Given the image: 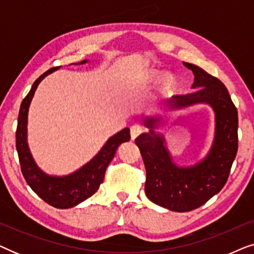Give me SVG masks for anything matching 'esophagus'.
Here are the masks:
<instances>
[{
	"label": "esophagus",
	"instance_id": "1",
	"mask_svg": "<svg viewBox=\"0 0 254 254\" xmlns=\"http://www.w3.org/2000/svg\"><path fill=\"white\" fill-rule=\"evenodd\" d=\"M142 131H143V128H142L140 125H134V126L130 127V137L131 140H135L138 135H140Z\"/></svg>",
	"mask_w": 254,
	"mask_h": 254
}]
</instances>
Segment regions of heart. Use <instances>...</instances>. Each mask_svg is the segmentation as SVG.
<instances>
[{
    "instance_id": "heart-1",
    "label": "heart",
    "mask_w": 254,
    "mask_h": 254,
    "mask_svg": "<svg viewBox=\"0 0 254 254\" xmlns=\"http://www.w3.org/2000/svg\"><path fill=\"white\" fill-rule=\"evenodd\" d=\"M163 77V74H161L159 71H154L151 74V78L155 79V81H158V79H161Z\"/></svg>"
}]
</instances>
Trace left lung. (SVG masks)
<instances>
[{"label":"left lung","mask_w":254,"mask_h":254,"mask_svg":"<svg viewBox=\"0 0 254 254\" xmlns=\"http://www.w3.org/2000/svg\"><path fill=\"white\" fill-rule=\"evenodd\" d=\"M184 65L193 71L192 88L195 91L173 96L169 106L179 109L207 103L213 107L216 131L210 152L190 168L177 166L165 148L164 138L155 133L156 119L145 120L150 131L135 138L147 173L144 190L148 199L179 213L196 209L223 189L238 150V112L225 85L196 65L187 62Z\"/></svg>","instance_id":"8db88e82"}]
</instances>
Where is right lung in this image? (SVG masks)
Here are the masks:
<instances>
[{"label":"right lung","instance_id":"1","mask_svg":"<svg viewBox=\"0 0 254 254\" xmlns=\"http://www.w3.org/2000/svg\"><path fill=\"white\" fill-rule=\"evenodd\" d=\"M82 61L81 64H85ZM59 67L48 69L33 83L30 92L20 104L18 123L16 130V149L18 152L20 170L26 183L45 202L59 209H67L83 202L93 195L103 183L107 166L112 161L118 147L129 141V128H125L109 138L98 154L78 171L65 177H51L44 173L34 163L26 142L27 112L38 84L45 76L57 70Z\"/></svg>","mask_w":254,"mask_h":254}]
</instances>
